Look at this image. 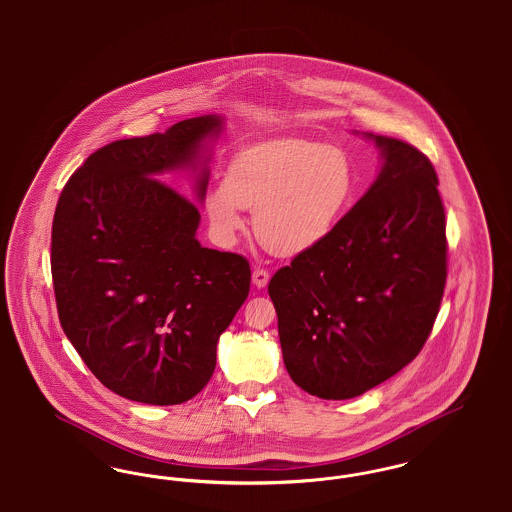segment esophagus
Listing matches in <instances>:
<instances>
[{"label": "esophagus", "instance_id": "1", "mask_svg": "<svg viewBox=\"0 0 512 512\" xmlns=\"http://www.w3.org/2000/svg\"><path fill=\"white\" fill-rule=\"evenodd\" d=\"M251 278H253V284H255L257 288H265L268 284V280H270V272L265 270V268H255Z\"/></svg>", "mask_w": 512, "mask_h": 512}]
</instances>
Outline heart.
<instances>
[{"mask_svg":"<svg viewBox=\"0 0 512 512\" xmlns=\"http://www.w3.org/2000/svg\"><path fill=\"white\" fill-rule=\"evenodd\" d=\"M355 190L345 149L303 138H278L238 151L222 186L205 195V211L222 240L244 228L242 209H253L261 245L280 257L322 244L338 226Z\"/></svg>","mask_w":512,"mask_h":512,"instance_id":"heart-1","label":"heart"}]
</instances>
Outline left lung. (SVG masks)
Returning a JSON list of instances; mask_svg holds the SVG:
<instances>
[{
	"label": "left lung",
	"instance_id": "obj_1",
	"mask_svg": "<svg viewBox=\"0 0 512 512\" xmlns=\"http://www.w3.org/2000/svg\"><path fill=\"white\" fill-rule=\"evenodd\" d=\"M365 136L382 155L374 184L268 284L288 374L320 399L357 397L409 365L434 328L447 278L434 165L411 144Z\"/></svg>",
	"mask_w": 512,
	"mask_h": 512
}]
</instances>
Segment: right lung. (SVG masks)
I'll list each match as a JSON object with an SVG mask.
<instances>
[{"label":"right lung","instance_id":"add662e5","mask_svg":"<svg viewBox=\"0 0 512 512\" xmlns=\"http://www.w3.org/2000/svg\"><path fill=\"white\" fill-rule=\"evenodd\" d=\"M220 130V117L203 115L107 144L57 201L51 276L61 326L99 382L130 401L178 405L203 390L220 334L249 293L247 259L199 244V207L159 180L192 169L201 203L205 142Z\"/></svg>","mask_w":512,"mask_h":512}]
</instances>
